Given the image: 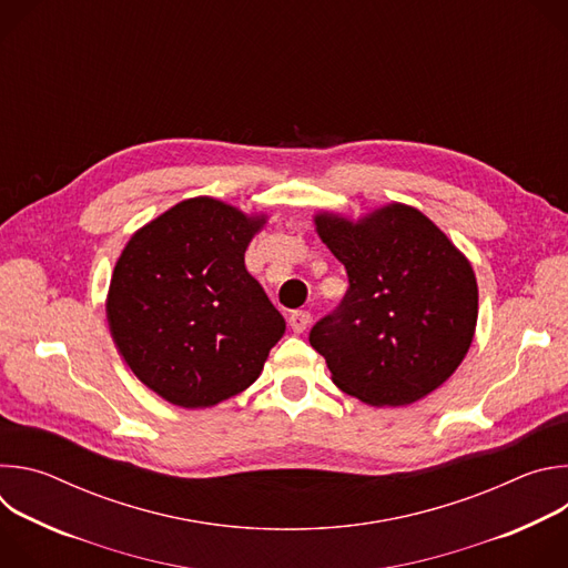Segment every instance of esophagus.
<instances>
[{
  "instance_id": "1",
  "label": "esophagus",
  "mask_w": 568,
  "mask_h": 568,
  "mask_svg": "<svg viewBox=\"0 0 568 568\" xmlns=\"http://www.w3.org/2000/svg\"><path fill=\"white\" fill-rule=\"evenodd\" d=\"M310 321H312V316H310V312H305V310H294V312L290 314V318H287L292 333H296V335H301V333L307 331Z\"/></svg>"
}]
</instances>
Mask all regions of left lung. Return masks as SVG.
<instances>
[{
    "label": "left lung",
    "mask_w": 568,
    "mask_h": 568,
    "mask_svg": "<svg viewBox=\"0 0 568 568\" xmlns=\"http://www.w3.org/2000/svg\"><path fill=\"white\" fill-rule=\"evenodd\" d=\"M314 222L351 283L337 310L310 331L333 382L373 407H402L438 388L476 328L478 290L467 258L407 204L357 222L331 213Z\"/></svg>",
    "instance_id": "obj_1"
}]
</instances>
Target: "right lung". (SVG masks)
I'll return each mask as SVG.
<instances>
[{"label": "right lung", "instance_id": "1", "mask_svg": "<svg viewBox=\"0 0 568 568\" xmlns=\"http://www.w3.org/2000/svg\"><path fill=\"white\" fill-rule=\"evenodd\" d=\"M265 217L211 197L175 204L139 229L110 283L108 323L132 373L184 409L245 390L285 318L245 267Z\"/></svg>", "mask_w": 568, "mask_h": 568}]
</instances>
